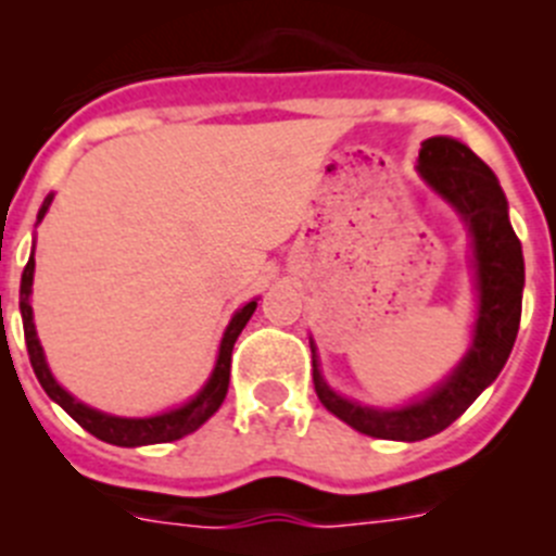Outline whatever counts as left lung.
<instances>
[{
  "instance_id": "1",
  "label": "left lung",
  "mask_w": 556,
  "mask_h": 556,
  "mask_svg": "<svg viewBox=\"0 0 556 556\" xmlns=\"http://www.w3.org/2000/svg\"><path fill=\"white\" fill-rule=\"evenodd\" d=\"M420 175L459 211L473 233L476 281H479V320L473 345L454 376L429 397L404 409H367L328 390L312 345V376L320 404L339 420L376 440H426L448 429L473 404L484 387L507 365L520 326L523 298V253L507 217V198L493 169L462 141L434 136L420 144Z\"/></svg>"
}]
</instances>
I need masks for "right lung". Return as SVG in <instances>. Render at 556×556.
<instances>
[{"label": "right lung", "instance_id": "obj_1", "mask_svg": "<svg viewBox=\"0 0 556 556\" xmlns=\"http://www.w3.org/2000/svg\"><path fill=\"white\" fill-rule=\"evenodd\" d=\"M49 203L52 198L43 200L41 211H38V223L47 214ZM33 269H36V262H33V255H29L27 267L22 273V292H18V308H22V323H24V342H27V353H29V365L36 370V378L41 381L43 392H47L55 404H61L68 415L75 417L77 424L88 431V434H94L97 440L111 445H122V448H136V445H155V443H172V440H180V437L191 434V431H198L200 426L208 420L214 412L223 406L225 395H228V381H230V353H233V342L236 337L242 333V328L248 326V320L253 317L255 312V301H250L248 306H242L239 312L233 314V320H230L228 331L223 337V345H219V356H217V367L211 372L208 384L200 390L198 397H191L189 404L180 406L175 412H166V415H155V417H139V420H130V417H111L102 415L97 409H88L83 406L80 401L68 395L61 384H58L52 372H49L47 362H43V351L41 342L36 337V326H33V308H29V292H33Z\"/></svg>", "mask_w": 556, "mask_h": 556}]
</instances>
